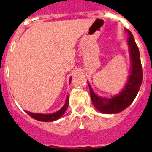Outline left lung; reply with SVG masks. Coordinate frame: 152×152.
Listing matches in <instances>:
<instances>
[{"mask_svg":"<svg viewBox=\"0 0 152 152\" xmlns=\"http://www.w3.org/2000/svg\"><path fill=\"white\" fill-rule=\"evenodd\" d=\"M125 30L129 35L127 42L129 48L131 70L123 89L112 97H103L96 94L88 82L93 104L96 110L103 113H118L124 110L132 103L142 82V68L139 48L131 32L127 29Z\"/></svg>","mask_w":152,"mask_h":152,"instance_id":"8db88e82","label":"left lung"}]
</instances>
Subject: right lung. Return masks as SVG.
<instances>
[{
  "instance_id": "add662e5",
  "label": "right lung",
  "mask_w": 152,
  "mask_h": 152,
  "mask_svg": "<svg viewBox=\"0 0 152 152\" xmlns=\"http://www.w3.org/2000/svg\"><path fill=\"white\" fill-rule=\"evenodd\" d=\"M71 80H72V77H70L69 83H71ZM68 103H69V95L67 96L66 101H65V103L64 104V106L60 109L59 110H58L57 112L53 113H50V114L33 113L29 112V111H26V113L28 114V115H29L31 117L36 119V120H39V121L52 122V121H55V120H57V119L61 118V116L64 115V113H65L66 110L68 109Z\"/></svg>"
}]
</instances>
